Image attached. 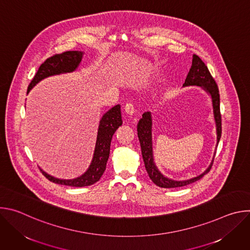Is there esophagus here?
<instances>
[{"mask_svg":"<svg viewBox=\"0 0 250 250\" xmlns=\"http://www.w3.org/2000/svg\"><path fill=\"white\" fill-rule=\"evenodd\" d=\"M125 112L127 114V115H130L132 116L134 113H135V109H134V105L131 104V103H128L125 105Z\"/></svg>","mask_w":250,"mask_h":250,"instance_id":"obj_1","label":"esophagus"}]
</instances>
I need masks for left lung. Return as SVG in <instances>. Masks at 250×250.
<instances>
[{"instance_id": "left-lung-1", "label": "left lung", "mask_w": 250, "mask_h": 250, "mask_svg": "<svg viewBox=\"0 0 250 250\" xmlns=\"http://www.w3.org/2000/svg\"><path fill=\"white\" fill-rule=\"evenodd\" d=\"M188 86L201 87L209 95L211 99L213 120H215L216 129H217V146H216L217 147L222 135V118H221V112H220L219 88L217 86L216 81L211 77L206 64L196 54H193L192 66L186 77L185 83L183 84V87H188ZM137 135L140 142L142 158H144L146 169L148 173V176L156 186L161 188L183 187L200 180L205 174H207L209 171L213 162V157H215V154H216V151H215V154L212 156L210 164L199 176L191 178V179H188V180H181V181L173 180L171 178L164 176L160 172V170L157 168L154 162L153 146H152V117L150 112L144 113L142 118L139 120L137 124Z\"/></svg>"}]
</instances>
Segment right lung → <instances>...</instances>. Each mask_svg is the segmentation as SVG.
I'll return each instance as SVG.
<instances>
[{"instance_id":"1","label":"right lung","mask_w":250,"mask_h":250,"mask_svg":"<svg viewBox=\"0 0 250 250\" xmlns=\"http://www.w3.org/2000/svg\"><path fill=\"white\" fill-rule=\"evenodd\" d=\"M83 55V51L77 50L66 51L47 58L41 65L37 74H35V76L31 80L27 88V94L39 82L47 77L74 72L79 67ZM122 125L123 121L121 114V105L116 104L105 114H104L100 121L95 150L91 164L86 172L83 173L81 176L74 178V179H58V178L47 174L42 168H40L41 171L49 181L55 184L71 187H85L95 184L100 180V178L105 170V165L110 156L111 141L113 135Z\"/></svg>"}]
</instances>
